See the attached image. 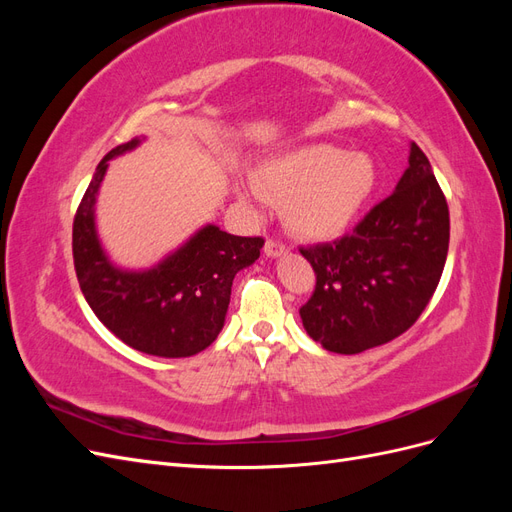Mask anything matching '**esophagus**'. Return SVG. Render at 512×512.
<instances>
[{
    "mask_svg": "<svg viewBox=\"0 0 512 512\" xmlns=\"http://www.w3.org/2000/svg\"><path fill=\"white\" fill-rule=\"evenodd\" d=\"M265 254H267L269 258H280L282 254H286V245L280 243V241H275V239H267V243H265Z\"/></svg>",
    "mask_w": 512,
    "mask_h": 512,
    "instance_id": "1",
    "label": "esophagus"
}]
</instances>
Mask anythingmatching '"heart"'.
<instances>
[{
	"label": "heart",
	"mask_w": 512,
	"mask_h": 512,
	"mask_svg": "<svg viewBox=\"0 0 512 512\" xmlns=\"http://www.w3.org/2000/svg\"><path fill=\"white\" fill-rule=\"evenodd\" d=\"M254 190L269 203H282L284 224L309 241H329L346 232L376 188V166L365 153H346L329 143H312L262 162Z\"/></svg>",
	"instance_id": "1"
}]
</instances>
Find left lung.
<instances>
[{
	"instance_id": "obj_1",
	"label": "left lung",
	"mask_w": 512,
	"mask_h": 512,
	"mask_svg": "<svg viewBox=\"0 0 512 512\" xmlns=\"http://www.w3.org/2000/svg\"><path fill=\"white\" fill-rule=\"evenodd\" d=\"M448 205L431 164L410 143L395 192L333 243L301 247L316 290L301 309L324 350L359 354L408 331L438 288L448 254Z\"/></svg>"
}]
</instances>
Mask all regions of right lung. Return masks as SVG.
Segmentation results:
<instances>
[{
  "mask_svg": "<svg viewBox=\"0 0 512 512\" xmlns=\"http://www.w3.org/2000/svg\"><path fill=\"white\" fill-rule=\"evenodd\" d=\"M141 145L132 138L98 164L72 226L74 269L85 301L104 327L130 348L181 359L220 335L235 275L254 265L265 239L228 235L207 224L158 265L130 271L113 265L96 228V200L108 162Z\"/></svg>",
  "mask_w": 512,
  "mask_h": 512,
  "instance_id": "obj_1",
  "label": "right lung"
}]
</instances>
